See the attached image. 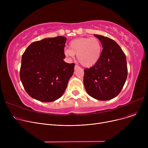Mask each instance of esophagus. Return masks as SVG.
Listing matches in <instances>:
<instances>
[{"label":"esophagus","instance_id":"obj_1","mask_svg":"<svg viewBox=\"0 0 148 148\" xmlns=\"http://www.w3.org/2000/svg\"><path fill=\"white\" fill-rule=\"evenodd\" d=\"M78 68H79V66L78 65H75V66H74V70H75V71L76 69H78Z\"/></svg>","mask_w":148,"mask_h":148}]
</instances>
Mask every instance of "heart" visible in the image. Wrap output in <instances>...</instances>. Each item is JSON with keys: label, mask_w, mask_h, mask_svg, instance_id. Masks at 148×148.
I'll return each instance as SVG.
<instances>
[{"label": "heart", "mask_w": 148, "mask_h": 148, "mask_svg": "<svg viewBox=\"0 0 148 148\" xmlns=\"http://www.w3.org/2000/svg\"><path fill=\"white\" fill-rule=\"evenodd\" d=\"M69 47L65 50L66 56L74 59L77 55L79 63L85 67L96 64L101 55L102 45L95 37L75 39L69 42Z\"/></svg>", "instance_id": "b5f03b06"}]
</instances>
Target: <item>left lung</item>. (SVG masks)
<instances>
[{"instance_id": "8db88e82", "label": "left lung", "mask_w": 148, "mask_h": 148, "mask_svg": "<svg viewBox=\"0 0 148 148\" xmlns=\"http://www.w3.org/2000/svg\"><path fill=\"white\" fill-rule=\"evenodd\" d=\"M103 49L97 63L84 69L83 83L88 94L95 99L107 101L119 95L127 78L128 69L125 53L112 39L94 35Z\"/></svg>"}]
</instances>
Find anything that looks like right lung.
<instances>
[{"mask_svg": "<svg viewBox=\"0 0 148 148\" xmlns=\"http://www.w3.org/2000/svg\"><path fill=\"white\" fill-rule=\"evenodd\" d=\"M66 41L62 36L45 38L32 42L23 54L20 77L32 98L51 102L64 94L75 66L64 60Z\"/></svg>", "mask_w": 148, "mask_h": 148, "instance_id": "1", "label": "right lung"}]
</instances>
